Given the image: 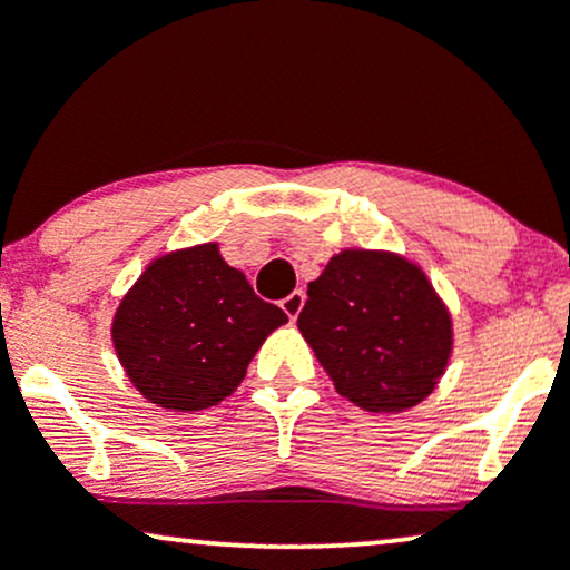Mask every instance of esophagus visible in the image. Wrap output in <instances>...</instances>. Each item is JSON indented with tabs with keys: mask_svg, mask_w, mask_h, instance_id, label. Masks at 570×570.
Instances as JSON below:
<instances>
[{
	"mask_svg": "<svg viewBox=\"0 0 570 570\" xmlns=\"http://www.w3.org/2000/svg\"><path fill=\"white\" fill-rule=\"evenodd\" d=\"M303 305H305V292H299V289L292 292L289 297L281 299V307H284V313L292 318V322L299 316V311H303Z\"/></svg>",
	"mask_w": 570,
	"mask_h": 570,
	"instance_id": "34e87169",
	"label": "esophagus"
}]
</instances>
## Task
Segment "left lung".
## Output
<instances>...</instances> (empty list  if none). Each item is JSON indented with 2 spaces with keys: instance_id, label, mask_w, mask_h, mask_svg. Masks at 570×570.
Here are the masks:
<instances>
[{
  "instance_id": "8db88e82",
  "label": "left lung",
  "mask_w": 570,
  "mask_h": 570,
  "mask_svg": "<svg viewBox=\"0 0 570 570\" xmlns=\"http://www.w3.org/2000/svg\"><path fill=\"white\" fill-rule=\"evenodd\" d=\"M337 394L367 412L415 407L453 353V318L426 273L394 252L345 248L297 318Z\"/></svg>"
}]
</instances>
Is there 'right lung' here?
I'll return each instance as SVG.
<instances>
[{"instance_id":"right-lung-1","label":"right lung","mask_w":570,"mask_h":570,"mask_svg":"<svg viewBox=\"0 0 570 570\" xmlns=\"http://www.w3.org/2000/svg\"><path fill=\"white\" fill-rule=\"evenodd\" d=\"M286 313L200 244L153 259L117 305L112 343L122 370L158 407L198 412L230 396Z\"/></svg>"}]
</instances>
